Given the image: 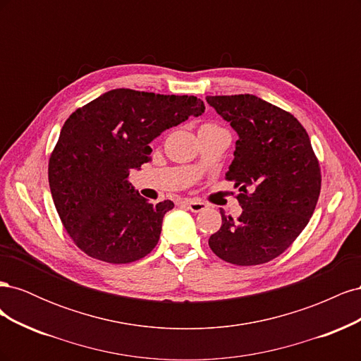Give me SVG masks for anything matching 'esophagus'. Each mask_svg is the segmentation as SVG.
I'll list each match as a JSON object with an SVG mask.
<instances>
[{"label": "esophagus", "instance_id": "esophagus-1", "mask_svg": "<svg viewBox=\"0 0 361 361\" xmlns=\"http://www.w3.org/2000/svg\"><path fill=\"white\" fill-rule=\"evenodd\" d=\"M183 206H187L191 212H202L207 207V204H204L203 202H197V200H192V199L183 200Z\"/></svg>", "mask_w": 361, "mask_h": 361}]
</instances>
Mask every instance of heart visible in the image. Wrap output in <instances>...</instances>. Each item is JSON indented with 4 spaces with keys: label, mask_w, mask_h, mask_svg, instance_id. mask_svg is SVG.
Masks as SVG:
<instances>
[{
    "label": "heart",
    "mask_w": 361,
    "mask_h": 361,
    "mask_svg": "<svg viewBox=\"0 0 361 361\" xmlns=\"http://www.w3.org/2000/svg\"><path fill=\"white\" fill-rule=\"evenodd\" d=\"M203 126H216V125H214V123H204Z\"/></svg>",
    "instance_id": "heart-1"
}]
</instances>
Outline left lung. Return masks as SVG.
I'll return each mask as SVG.
<instances>
[{
    "instance_id": "left-lung-1",
    "label": "left lung",
    "mask_w": 361,
    "mask_h": 361,
    "mask_svg": "<svg viewBox=\"0 0 361 361\" xmlns=\"http://www.w3.org/2000/svg\"><path fill=\"white\" fill-rule=\"evenodd\" d=\"M239 138L226 179L243 214L221 212L214 253L239 267L260 265L288 250L307 226L321 192V167L309 134L290 113L255 94L207 96Z\"/></svg>"
}]
</instances>
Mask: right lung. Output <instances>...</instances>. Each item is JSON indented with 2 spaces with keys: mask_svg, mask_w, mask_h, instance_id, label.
I'll return each instance as SVG.
<instances>
[{
  "mask_svg": "<svg viewBox=\"0 0 361 361\" xmlns=\"http://www.w3.org/2000/svg\"><path fill=\"white\" fill-rule=\"evenodd\" d=\"M204 113L195 96L116 89L73 111L48 164L54 204L72 241L87 256L129 264L158 244L171 200L149 203L128 178L150 161L162 130Z\"/></svg>",
  "mask_w": 361,
  "mask_h": 361,
  "instance_id": "obj_1",
  "label": "right lung"
}]
</instances>
